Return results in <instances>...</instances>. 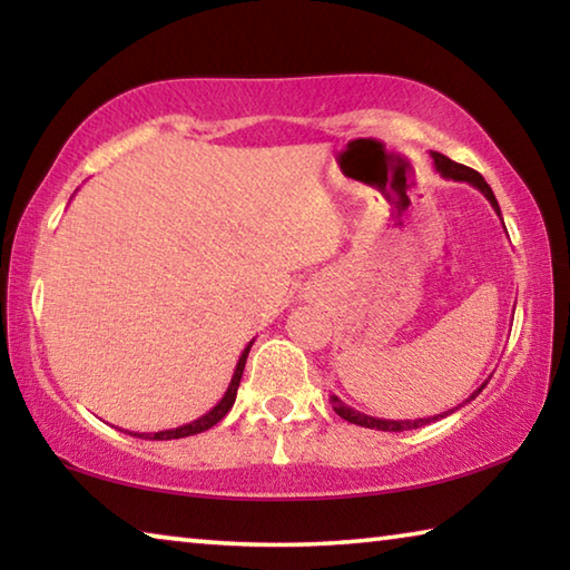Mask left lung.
Here are the masks:
<instances>
[{"instance_id":"8db88e82","label":"left lung","mask_w":570,"mask_h":570,"mask_svg":"<svg viewBox=\"0 0 570 570\" xmlns=\"http://www.w3.org/2000/svg\"><path fill=\"white\" fill-rule=\"evenodd\" d=\"M432 160H435V170L440 173L442 178H448V180H462V183H470L472 188H478L482 196H485L488 200H490V206H493V210L495 214L500 216V206H498V200H495V193L490 190V186L485 183V178L480 176L478 170H472V168H468V166H460V163H455V160H450L448 156H442V153H432ZM500 220H503V216H500ZM505 228V226H503ZM485 384H488V380L480 384V387L470 394V397L462 402V404H468V402H472L478 397V394L485 390ZM332 407H334V412L340 414L342 420H346V422H354V424H360V428H370V430H382V432H402V430H414V428H424V424H430V422H438V420H442V417H448V414H452L455 410H460L462 404H458V407H452L450 412H442V414H435V417H420V420H380V417H370V414H364V412H360V410H354V407H350V404H344L340 397H336V394H332Z\"/></svg>"}]
</instances>
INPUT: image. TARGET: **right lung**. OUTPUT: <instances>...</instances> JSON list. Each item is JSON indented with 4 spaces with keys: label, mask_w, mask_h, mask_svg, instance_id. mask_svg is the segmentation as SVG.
Returning a JSON list of instances; mask_svg holds the SVG:
<instances>
[{
    "label": "right lung",
    "mask_w": 570,
    "mask_h": 570,
    "mask_svg": "<svg viewBox=\"0 0 570 570\" xmlns=\"http://www.w3.org/2000/svg\"><path fill=\"white\" fill-rule=\"evenodd\" d=\"M250 344H254V340H250L246 344V350L240 352L238 362H236V370H234V377H230L228 390L224 392V397L218 400L216 407H210L206 414H200L198 420L186 422V424H180V428H173V430H160V432H130V430H120V432H128V435L140 438V440H180V438L198 435V432H206V430L214 428V424H218L220 420H224L226 414H228V410L234 407L238 384H240V377H244V366H246V356L250 352Z\"/></svg>",
    "instance_id": "1"
}]
</instances>
